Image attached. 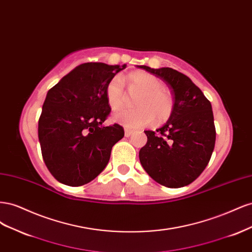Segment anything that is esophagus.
<instances>
[{
    "label": "esophagus",
    "instance_id": "esophagus-1",
    "mask_svg": "<svg viewBox=\"0 0 252 252\" xmlns=\"http://www.w3.org/2000/svg\"><path fill=\"white\" fill-rule=\"evenodd\" d=\"M132 134H133L132 130H130V129H128V128H125V136H126V138H128V136H130Z\"/></svg>",
    "mask_w": 252,
    "mask_h": 252
}]
</instances>
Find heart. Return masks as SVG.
Listing matches in <instances>:
<instances>
[{"mask_svg":"<svg viewBox=\"0 0 252 252\" xmlns=\"http://www.w3.org/2000/svg\"><path fill=\"white\" fill-rule=\"evenodd\" d=\"M126 82L130 88L141 90L135 100L138 108L117 109L112 114L114 122L127 128L139 129L152 124L155 120L158 123H162L171 116L173 97L156 75L145 71H135L128 74ZM106 97L111 108H117L123 104L124 88L120 78L116 77L109 81L106 87Z\"/></svg>","mask_w":252,"mask_h":252,"instance_id":"heart-1","label":"heart"}]
</instances>
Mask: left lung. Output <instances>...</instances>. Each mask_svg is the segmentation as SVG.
Instances as JSON below:
<instances>
[{"mask_svg": "<svg viewBox=\"0 0 252 252\" xmlns=\"http://www.w3.org/2000/svg\"><path fill=\"white\" fill-rule=\"evenodd\" d=\"M138 67L163 80L173 95L168 121L157 132L145 131L147 143L139 152L140 162L158 184L169 188L189 185L206 168L215 149L211 104L187 75L169 67Z\"/></svg>", "mask_w": 252, "mask_h": 252, "instance_id": "obj_1", "label": "left lung"}]
</instances>
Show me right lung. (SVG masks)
I'll use <instances>...</instances> for the list:
<instances>
[{"instance_id": "obj_1", "label": "right lung", "mask_w": 252, "mask_h": 252, "mask_svg": "<svg viewBox=\"0 0 252 252\" xmlns=\"http://www.w3.org/2000/svg\"><path fill=\"white\" fill-rule=\"evenodd\" d=\"M125 68L126 64H82L47 93L37 132L44 162L59 182L82 186L107 166L124 129L103 125L111 110L106 87Z\"/></svg>"}]
</instances>
